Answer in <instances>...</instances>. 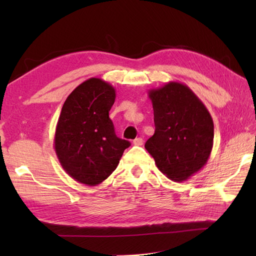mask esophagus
I'll return each mask as SVG.
<instances>
[{"label": "esophagus", "mask_w": 256, "mask_h": 256, "mask_svg": "<svg viewBox=\"0 0 256 256\" xmlns=\"http://www.w3.org/2000/svg\"><path fill=\"white\" fill-rule=\"evenodd\" d=\"M133 144H134L135 146H140V145H143V138H135V140H133Z\"/></svg>", "instance_id": "obj_1"}]
</instances>
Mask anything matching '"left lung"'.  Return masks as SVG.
Here are the masks:
<instances>
[{
	"instance_id": "left-lung-1",
	"label": "left lung",
	"mask_w": 256,
	"mask_h": 256,
	"mask_svg": "<svg viewBox=\"0 0 256 256\" xmlns=\"http://www.w3.org/2000/svg\"><path fill=\"white\" fill-rule=\"evenodd\" d=\"M155 133L145 143L157 168L172 182H184L208 162L214 121L208 108L186 84L170 81L148 91Z\"/></svg>"
}]
</instances>
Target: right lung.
I'll return each instance as SVG.
<instances>
[{
	"mask_svg": "<svg viewBox=\"0 0 256 256\" xmlns=\"http://www.w3.org/2000/svg\"><path fill=\"white\" fill-rule=\"evenodd\" d=\"M114 101L116 89L110 84L90 78L68 96L58 118L56 155L64 172L86 186L106 180L131 145L114 132L108 118Z\"/></svg>",
	"mask_w": 256,
	"mask_h": 256,
	"instance_id": "1",
	"label": "right lung"
}]
</instances>
